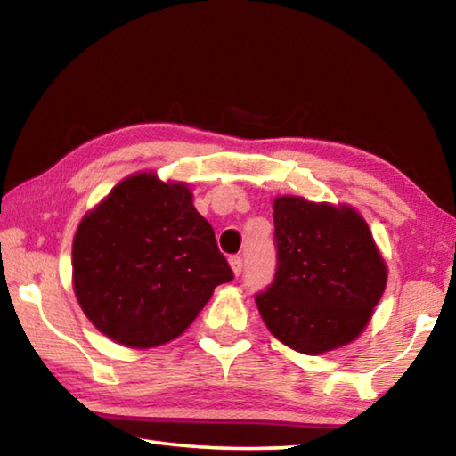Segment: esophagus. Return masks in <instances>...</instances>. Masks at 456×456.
I'll list each match as a JSON object with an SVG mask.
<instances>
[{
	"label": "esophagus",
	"instance_id": "1",
	"mask_svg": "<svg viewBox=\"0 0 456 456\" xmlns=\"http://www.w3.org/2000/svg\"><path fill=\"white\" fill-rule=\"evenodd\" d=\"M229 264H231V269H233L235 275H241V272H243V257L241 256H233L229 259Z\"/></svg>",
	"mask_w": 456,
	"mask_h": 456
}]
</instances>
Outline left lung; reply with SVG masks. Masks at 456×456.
<instances>
[{"label": "left lung", "mask_w": 456, "mask_h": 456, "mask_svg": "<svg viewBox=\"0 0 456 456\" xmlns=\"http://www.w3.org/2000/svg\"><path fill=\"white\" fill-rule=\"evenodd\" d=\"M273 225L275 275L256 293L269 331L302 354L352 342L386 288L384 259L366 221L350 207L280 197Z\"/></svg>", "instance_id": "left-lung-1"}]
</instances>
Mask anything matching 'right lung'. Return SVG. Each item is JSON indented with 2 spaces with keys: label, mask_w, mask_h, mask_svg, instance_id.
Segmentation results:
<instances>
[{
  "label": "right lung",
  "mask_w": 456,
  "mask_h": 456,
  "mask_svg": "<svg viewBox=\"0 0 456 456\" xmlns=\"http://www.w3.org/2000/svg\"><path fill=\"white\" fill-rule=\"evenodd\" d=\"M74 291L90 322L130 348L181 336L233 272L181 183L134 175L82 219Z\"/></svg>",
  "instance_id": "right-lung-1"
}]
</instances>
